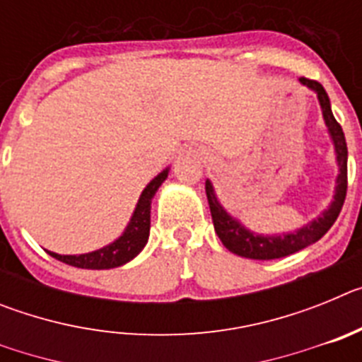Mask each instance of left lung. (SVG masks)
Segmentation results:
<instances>
[{
    "instance_id": "1",
    "label": "left lung",
    "mask_w": 362,
    "mask_h": 362,
    "mask_svg": "<svg viewBox=\"0 0 362 362\" xmlns=\"http://www.w3.org/2000/svg\"><path fill=\"white\" fill-rule=\"evenodd\" d=\"M300 85H305L306 88L313 90L317 94L319 105H321L322 119L325 124L328 127V134L332 137L335 150V161L339 166V174L335 179V190H334V199H332L330 206L321 212L317 219L310 221L305 226L293 230V232L286 233H274V235H264V233L252 232L250 228H246L241 221L230 216L225 210V206L219 203L214 190V185L210 179H206L204 188H206V197H209L210 204V214H212L214 228H216L217 238L221 243L228 248L232 254L241 255L246 259H257V261H270V259H279L292 255L296 252L303 250L306 246L313 245L315 241L325 235L332 225L337 219L339 212L343 209L344 197H346V174H348V148H346V139H344L343 129L341 124L335 121L334 114H332L330 107V98L322 88L321 83L312 81V79L300 78Z\"/></svg>"
}]
</instances>
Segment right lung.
Returning <instances> with one entry per match:
<instances>
[{"instance_id":"1","label":"right lung","mask_w":362,"mask_h":362,"mask_svg":"<svg viewBox=\"0 0 362 362\" xmlns=\"http://www.w3.org/2000/svg\"><path fill=\"white\" fill-rule=\"evenodd\" d=\"M168 172H170V168H165L146 185L139 199H137L129 225H127V228L123 230V233L116 241H112L110 245L103 246L99 250L88 252V254L62 255L56 254V252H49V254L54 259H57V261H62V263H66L76 268H85V270H108V268L123 267L129 261H132L145 248L146 241H148L152 199L158 188L163 185V181L168 177Z\"/></svg>"}]
</instances>
